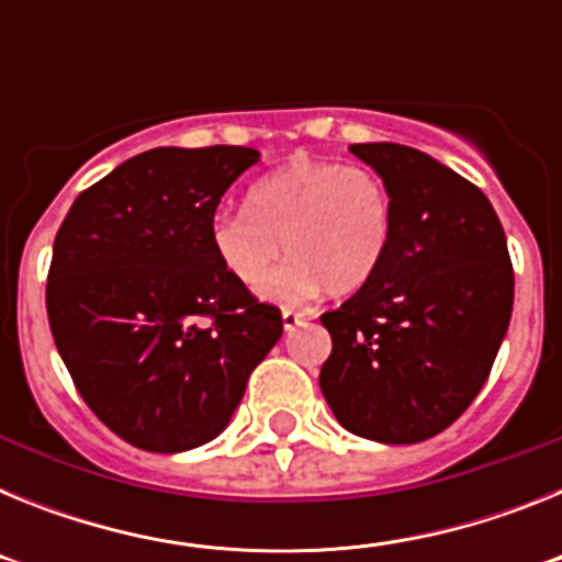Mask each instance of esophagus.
<instances>
[{
    "label": "esophagus",
    "mask_w": 562,
    "mask_h": 562,
    "mask_svg": "<svg viewBox=\"0 0 562 562\" xmlns=\"http://www.w3.org/2000/svg\"><path fill=\"white\" fill-rule=\"evenodd\" d=\"M281 324H284L286 331H292V329H297V326L306 324V315H301V312L284 310V312H281Z\"/></svg>",
    "instance_id": "esophagus-1"
}]
</instances>
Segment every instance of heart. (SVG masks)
Returning a JSON list of instances; mask_svg holds the SVG:
<instances>
[{
	"label": "heart",
	"mask_w": 562,
	"mask_h": 562,
	"mask_svg": "<svg viewBox=\"0 0 562 562\" xmlns=\"http://www.w3.org/2000/svg\"><path fill=\"white\" fill-rule=\"evenodd\" d=\"M394 233L389 186L371 168L292 160L247 191V205L216 211L207 238L222 270L256 286L281 249L291 256L258 286L272 304L301 306L329 286L351 292L380 270Z\"/></svg>",
	"instance_id": "b5f03b06"
}]
</instances>
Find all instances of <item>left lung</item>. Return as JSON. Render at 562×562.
Here are the masks:
<instances>
[{"label":"left lung","instance_id":"8db88e82","mask_svg":"<svg viewBox=\"0 0 562 562\" xmlns=\"http://www.w3.org/2000/svg\"><path fill=\"white\" fill-rule=\"evenodd\" d=\"M349 151L389 186L394 233L380 270L321 315V391L351 434L416 445L450 428L490 376L513 317V261L498 213L453 168L400 143Z\"/></svg>","mask_w":562,"mask_h":562}]
</instances>
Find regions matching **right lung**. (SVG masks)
Masks as SVG:
<instances>
[{
  "mask_svg": "<svg viewBox=\"0 0 562 562\" xmlns=\"http://www.w3.org/2000/svg\"><path fill=\"white\" fill-rule=\"evenodd\" d=\"M245 146L151 148L78 196L53 245L47 317L92 414L148 453L216 439L284 331L222 270L207 225Z\"/></svg>",
  "mask_w": 562,
  "mask_h": 562,
  "instance_id": "add662e5",
  "label": "right lung"
}]
</instances>
